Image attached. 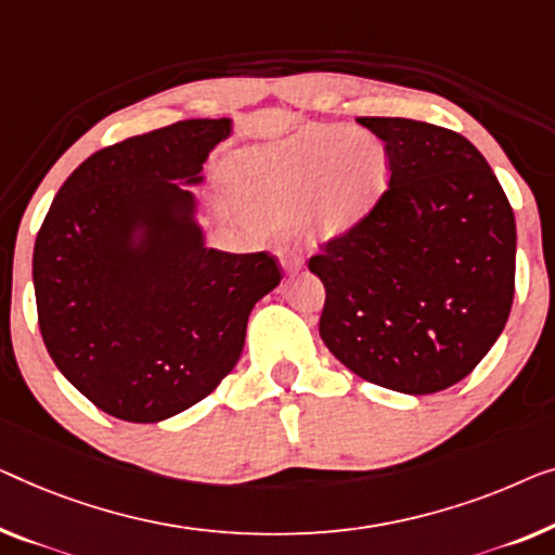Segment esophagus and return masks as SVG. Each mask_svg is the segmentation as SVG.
<instances>
[{"instance_id": "1", "label": "esophagus", "mask_w": 555, "mask_h": 555, "mask_svg": "<svg viewBox=\"0 0 555 555\" xmlns=\"http://www.w3.org/2000/svg\"><path fill=\"white\" fill-rule=\"evenodd\" d=\"M280 260H283V268L287 272H295V270L302 268V255L297 250H283V253H280Z\"/></svg>"}]
</instances>
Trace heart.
Instances as JSON below:
<instances>
[{"mask_svg":"<svg viewBox=\"0 0 555 555\" xmlns=\"http://www.w3.org/2000/svg\"><path fill=\"white\" fill-rule=\"evenodd\" d=\"M390 180L388 152L352 127L315 125L270 147L253 150L235 167L240 197L264 222H297L323 243L356 230Z\"/></svg>","mask_w":555,"mask_h":555,"instance_id":"heart-1","label":"heart"}]
</instances>
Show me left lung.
<instances>
[{"instance_id": "obj_1", "label": "left lung", "mask_w": 555, "mask_h": 555, "mask_svg": "<svg viewBox=\"0 0 555 555\" xmlns=\"http://www.w3.org/2000/svg\"><path fill=\"white\" fill-rule=\"evenodd\" d=\"M385 142L388 190L308 260L323 280L320 337L383 388L428 396L493 348L516 291V218L473 144L405 117H358Z\"/></svg>"}]
</instances>
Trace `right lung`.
Masks as SVG:
<instances>
[{"label": "right lung", "instance_id": "obj_1", "mask_svg": "<svg viewBox=\"0 0 555 555\" xmlns=\"http://www.w3.org/2000/svg\"><path fill=\"white\" fill-rule=\"evenodd\" d=\"M232 122L182 119L87 157L37 232L39 333L100 411L159 423L210 396L240 360L247 318L275 291L270 253L205 247L203 165Z\"/></svg>", "mask_w": 555, "mask_h": 555}]
</instances>
